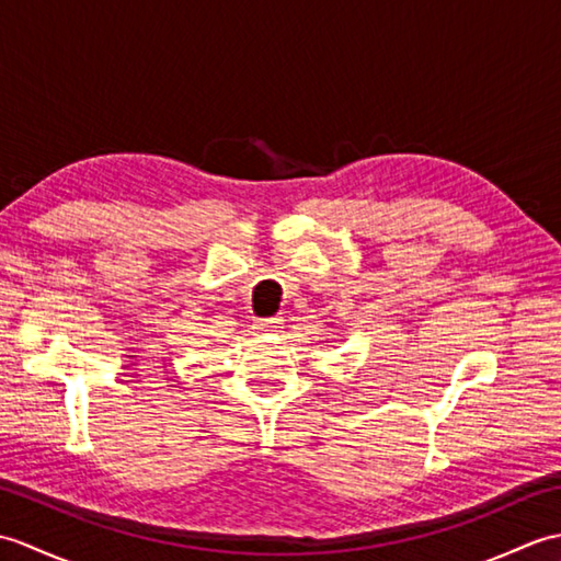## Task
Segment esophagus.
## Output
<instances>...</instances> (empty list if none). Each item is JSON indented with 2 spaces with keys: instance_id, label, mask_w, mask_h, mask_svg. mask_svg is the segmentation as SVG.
Returning <instances> with one entry per match:
<instances>
[{
  "instance_id": "esophagus-1",
  "label": "esophagus",
  "mask_w": 561,
  "mask_h": 561,
  "mask_svg": "<svg viewBox=\"0 0 561 561\" xmlns=\"http://www.w3.org/2000/svg\"><path fill=\"white\" fill-rule=\"evenodd\" d=\"M282 325V318H265V320H260V330H274V328H279Z\"/></svg>"
}]
</instances>
